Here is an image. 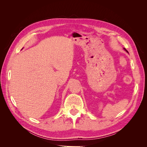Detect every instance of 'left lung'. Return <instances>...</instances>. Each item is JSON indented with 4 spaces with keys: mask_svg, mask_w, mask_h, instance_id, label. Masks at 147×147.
Listing matches in <instances>:
<instances>
[{
    "mask_svg": "<svg viewBox=\"0 0 147 147\" xmlns=\"http://www.w3.org/2000/svg\"><path fill=\"white\" fill-rule=\"evenodd\" d=\"M123 49H124V50H125V51H126L127 53H128V51H127V50H126V48H123Z\"/></svg>",
    "mask_w": 147,
    "mask_h": 147,
    "instance_id": "8db88e82",
    "label": "left lung"
}]
</instances>
